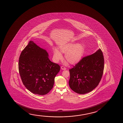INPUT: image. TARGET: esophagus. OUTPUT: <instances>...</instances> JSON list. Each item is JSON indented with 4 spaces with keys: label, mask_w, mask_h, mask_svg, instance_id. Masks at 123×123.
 <instances>
[{
    "label": "esophagus",
    "mask_w": 123,
    "mask_h": 123,
    "mask_svg": "<svg viewBox=\"0 0 123 123\" xmlns=\"http://www.w3.org/2000/svg\"><path fill=\"white\" fill-rule=\"evenodd\" d=\"M61 69H62V70H66V67L64 66H62L61 67Z\"/></svg>",
    "instance_id": "obj_1"
}]
</instances>
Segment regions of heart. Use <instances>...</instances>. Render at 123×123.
<instances>
[{"instance_id":"b5f03b06","label":"heart","mask_w":123,"mask_h":123,"mask_svg":"<svg viewBox=\"0 0 123 123\" xmlns=\"http://www.w3.org/2000/svg\"><path fill=\"white\" fill-rule=\"evenodd\" d=\"M59 50L60 52L56 49L54 51V57L55 60L58 61L62 60L61 52L65 54V58L69 63L74 64L81 59L84 53V47L81 44L68 43L60 46Z\"/></svg>"}]
</instances>
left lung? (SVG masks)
Returning <instances> with one entry per match:
<instances>
[{
	"instance_id": "left-lung-1",
	"label": "left lung",
	"mask_w": 123,
	"mask_h": 123,
	"mask_svg": "<svg viewBox=\"0 0 123 123\" xmlns=\"http://www.w3.org/2000/svg\"><path fill=\"white\" fill-rule=\"evenodd\" d=\"M104 57L101 49L83 57L69 70V85L74 92L84 94L92 91L98 86L104 70Z\"/></svg>"
}]
</instances>
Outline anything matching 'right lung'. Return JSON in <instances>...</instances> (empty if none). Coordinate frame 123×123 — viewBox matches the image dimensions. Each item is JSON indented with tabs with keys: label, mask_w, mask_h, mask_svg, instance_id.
Instances as JSON below:
<instances>
[{
	"label": "right lung",
	"mask_w": 123,
	"mask_h": 123,
	"mask_svg": "<svg viewBox=\"0 0 123 123\" xmlns=\"http://www.w3.org/2000/svg\"><path fill=\"white\" fill-rule=\"evenodd\" d=\"M45 49L30 41L19 57V71L23 85L31 92L47 94L52 89L60 66L52 62Z\"/></svg>",
	"instance_id": "add662e5"
}]
</instances>
